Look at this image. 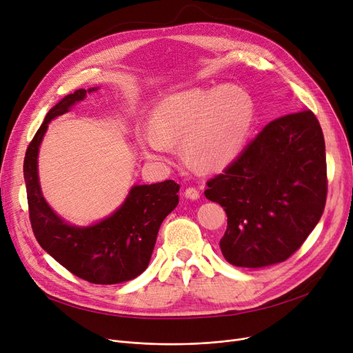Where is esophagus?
Returning <instances> with one entry per match:
<instances>
[{
  "instance_id": "obj_1",
  "label": "esophagus",
  "mask_w": 353,
  "mask_h": 353,
  "mask_svg": "<svg viewBox=\"0 0 353 353\" xmlns=\"http://www.w3.org/2000/svg\"><path fill=\"white\" fill-rule=\"evenodd\" d=\"M184 197H186V199H190V200H197V199L200 197V193H199V190H197V189H194V188H189V189L184 190Z\"/></svg>"
}]
</instances>
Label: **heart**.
<instances>
[{
  "label": "heart",
  "instance_id": "obj_1",
  "mask_svg": "<svg viewBox=\"0 0 353 353\" xmlns=\"http://www.w3.org/2000/svg\"><path fill=\"white\" fill-rule=\"evenodd\" d=\"M253 116V100L242 87H193L154 105L152 127L137 133V144L148 160L167 161L183 140L193 165L219 170L242 152Z\"/></svg>",
  "mask_w": 353,
  "mask_h": 353
}]
</instances>
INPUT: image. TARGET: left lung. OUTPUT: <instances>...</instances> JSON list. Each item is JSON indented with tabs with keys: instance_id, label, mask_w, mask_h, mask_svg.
Instances as JSON below:
<instances>
[{
	"instance_id": "obj_1",
	"label": "left lung",
	"mask_w": 353,
	"mask_h": 353,
	"mask_svg": "<svg viewBox=\"0 0 353 353\" xmlns=\"http://www.w3.org/2000/svg\"><path fill=\"white\" fill-rule=\"evenodd\" d=\"M326 154L310 110L270 121L208 181L206 199L228 214L220 239L226 261L259 269L285 262L318 225L326 203Z\"/></svg>"
}]
</instances>
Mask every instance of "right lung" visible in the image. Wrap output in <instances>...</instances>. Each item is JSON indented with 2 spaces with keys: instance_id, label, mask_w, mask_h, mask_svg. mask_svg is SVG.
<instances>
[{
  "instance_id": "1",
  "label": "right lung",
  "mask_w": 353,
  "mask_h": 353,
  "mask_svg": "<svg viewBox=\"0 0 353 353\" xmlns=\"http://www.w3.org/2000/svg\"><path fill=\"white\" fill-rule=\"evenodd\" d=\"M97 90H76L48 111L27 148L24 180L31 228L40 246L81 279L116 285L134 279L147 269L163 220L179 205L180 186L173 180L134 184L120 208L90 226L71 225L51 209L39 177V153L48 123Z\"/></svg>"
}]
</instances>
